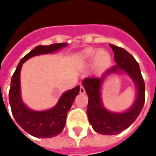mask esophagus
<instances>
[{
	"label": "esophagus",
	"mask_w": 156,
	"mask_h": 156,
	"mask_svg": "<svg viewBox=\"0 0 156 156\" xmlns=\"http://www.w3.org/2000/svg\"><path fill=\"white\" fill-rule=\"evenodd\" d=\"M79 92H80V93H82V94L85 93V89H84V87L83 85H80V90H79Z\"/></svg>",
	"instance_id": "esophagus-1"
}]
</instances>
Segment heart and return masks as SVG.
<instances>
[{
	"label": "heart",
	"mask_w": 156,
	"mask_h": 156,
	"mask_svg": "<svg viewBox=\"0 0 156 156\" xmlns=\"http://www.w3.org/2000/svg\"><path fill=\"white\" fill-rule=\"evenodd\" d=\"M84 60L92 61L95 59V63L100 69H106L111 64L110 54L105 50H87L83 55Z\"/></svg>",
	"instance_id": "b5f03b06"
}]
</instances>
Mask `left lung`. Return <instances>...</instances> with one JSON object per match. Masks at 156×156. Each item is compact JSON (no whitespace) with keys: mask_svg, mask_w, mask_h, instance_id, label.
Returning <instances> with one entry per match:
<instances>
[{"mask_svg":"<svg viewBox=\"0 0 156 156\" xmlns=\"http://www.w3.org/2000/svg\"><path fill=\"white\" fill-rule=\"evenodd\" d=\"M114 52L116 64L108 69L101 77H88L83 79L85 91L88 96L87 114L93 130L102 135H116L133 123L142 110L145 103V82L140 73L139 63L132 55L121 47L110 44ZM124 72L131 77L137 87V94L130 109L122 114L107 111L101 99V87L104 78L110 73Z\"/></svg>","mask_w":156,"mask_h":156,"instance_id":"left-lung-1","label":"left lung"}]
</instances>
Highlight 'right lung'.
<instances>
[{
	"mask_svg": "<svg viewBox=\"0 0 156 156\" xmlns=\"http://www.w3.org/2000/svg\"><path fill=\"white\" fill-rule=\"evenodd\" d=\"M66 45L67 44L65 43H59L50 45L37 46L21 58L11 78L9 92V101L11 112L18 125L33 136L50 138L63 131L66 124L68 112L72 107L76 96L79 93L80 87L77 86L74 88L65 92L61 96L55 107L49 110L42 112L30 110L23 103L21 100L20 83V69L23 63L29 58L36 55L53 53L59 50Z\"/></svg>",
	"mask_w": 156,
	"mask_h": 156,
	"instance_id": "obj_1",
	"label": "right lung"
}]
</instances>
